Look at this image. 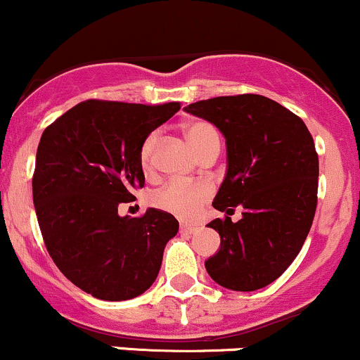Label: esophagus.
Listing matches in <instances>:
<instances>
[{"label":"esophagus","instance_id":"34e87169","mask_svg":"<svg viewBox=\"0 0 360 360\" xmlns=\"http://www.w3.org/2000/svg\"><path fill=\"white\" fill-rule=\"evenodd\" d=\"M197 231H199V226H195V224H181L180 226V233H184V234H195Z\"/></svg>","mask_w":360,"mask_h":360}]
</instances>
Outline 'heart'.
<instances>
[{
    "label": "heart",
    "mask_w": 360,
    "mask_h": 360,
    "mask_svg": "<svg viewBox=\"0 0 360 360\" xmlns=\"http://www.w3.org/2000/svg\"><path fill=\"white\" fill-rule=\"evenodd\" d=\"M184 134L200 158L219 153L221 139L216 127L202 119H192L184 124ZM158 134L151 132L139 148V168L151 179L155 175V149ZM212 197V187L207 181H172L151 195V204L161 211L173 214L180 219H193L202 211L205 202Z\"/></svg>",
    "instance_id": "b5f03b06"
}]
</instances>
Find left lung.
Returning a JSON list of instances; mask_svg holds the SVG:
<instances>
[{
	"instance_id": "1",
	"label": "left lung",
	"mask_w": 360,
	"mask_h": 360,
	"mask_svg": "<svg viewBox=\"0 0 360 360\" xmlns=\"http://www.w3.org/2000/svg\"><path fill=\"white\" fill-rule=\"evenodd\" d=\"M226 137L228 172L212 205L238 224L214 219L221 248L205 262L212 281L231 290H257L285 272L301 252L318 202V155L296 114L262 95L216 96L185 107Z\"/></svg>"
}]
</instances>
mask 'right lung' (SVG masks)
<instances>
[{
    "mask_svg": "<svg viewBox=\"0 0 360 360\" xmlns=\"http://www.w3.org/2000/svg\"><path fill=\"white\" fill-rule=\"evenodd\" d=\"M180 110L179 102L143 105L86 100L46 127L32 193L47 252L84 292L126 301L151 288L179 221L161 209L119 216L144 187L143 141Z\"/></svg>",
    "mask_w": 360,
    "mask_h": 360,
    "instance_id": "1",
    "label": "right lung"
}]
</instances>
